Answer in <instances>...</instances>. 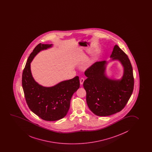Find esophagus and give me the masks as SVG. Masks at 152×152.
<instances>
[{"label":"esophagus","mask_w":152,"mask_h":152,"mask_svg":"<svg viewBox=\"0 0 152 152\" xmlns=\"http://www.w3.org/2000/svg\"><path fill=\"white\" fill-rule=\"evenodd\" d=\"M84 80H85V79H84V78H81L80 79V84H81V85L83 84Z\"/></svg>","instance_id":"34e87169"}]
</instances>
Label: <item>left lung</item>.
<instances>
[{
	"instance_id": "8db88e82",
	"label": "left lung",
	"mask_w": 152,
	"mask_h": 152,
	"mask_svg": "<svg viewBox=\"0 0 152 152\" xmlns=\"http://www.w3.org/2000/svg\"><path fill=\"white\" fill-rule=\"evenodd\" d=\"M110 57L119 61L123 66L121 79H111L106 76L105 61L96 62L85 72L87 78L83 86L87 104L98 116H108L120 112L128 103L134 88L133 68L127 55L115 45Z\"/></svg>"
}]
</instances>
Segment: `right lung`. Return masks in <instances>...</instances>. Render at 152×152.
<instances>
[{"mask_svg":"<svg viewBox=\"0 0 152 152\" xmlns=\"http://www.w3.org/2000/svg\"><path fill=\"white\" fill-rule=\"evenodd\" d=\"M52 44H38L27 59L22 76L24 97L29 109L45 121H56L67 115L70 107V99L79 88V77L63 81L55 86L45 87L33 79L30 63L40 51L50 48Z\"/></svg>","mask_w":152,"mask_h":152,"instance_id":"add662e5","label":"right lung"}]
</instances>
